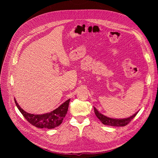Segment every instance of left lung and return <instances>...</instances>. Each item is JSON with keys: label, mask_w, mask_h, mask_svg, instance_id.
<instances>
[{"label": "left lung", "mask_w": 158, "mask_h": 158, "mask_svg": "<svg viewBox=\"0 0 158 158\" xmlns=\"http://www.w3.org/2000/svg\"><path fill=\"white\" fill-rule=\"evenodd\" d=\"M94 112H95V115H96V117L102 121V123L103 124V125L113 126V127H125L132 120L134 117H135V116L138 113V112H136L135 114H133L132 116L127 118L117 119V118H111L103 115V114H102V113H100L95 107H94Z\"/></svg>", "instance_id": "1"}]
</instances>
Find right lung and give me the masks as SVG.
I'll return each instance as SVG.
<instances>
[{
  "label": "right lung",
  "instance_id": "add662e5",
  "mask_svg": "<svg viewBox=\"0 0 158 158\" xmlns=\"http://www.w3.org/2000/svg\"><path fill=\"white\" fill-rule=\"evenodd\" d=\"M14 102H15L19 111L21 112L23 116L31 125L40 128H45L51 129L59 126L63 122V118L68 111L70 99L63 103L54 111L43 114H33L28 113L23 111L19 106L15 99H14Z\"/></svg>",
  "mask_w": 158,
  "mask_h": 158
}]
</instances>
